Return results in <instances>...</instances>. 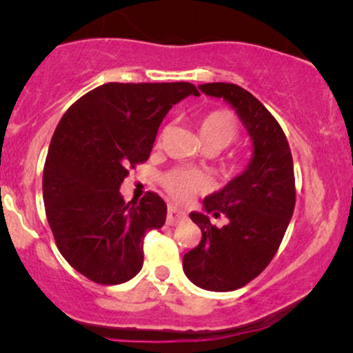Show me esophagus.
Returning a JSON list of instances; mask_svg holds the SVG:
<instances>
[{
    "instance_id": "obj_1",
    "label": "esophagus",
    "mask_w": 353,
    "mask_h": 353,
    "mask_svg": "<svg viewBox=\"0 0 353 353\" xmlns=\"http://www.w3.org/2000/svg\"><path fill=\"white\" fill-rule=\"evenodd\" d=\"M185 219V212H182L177 208H174V205H169V210H168V224L169 225H177L179 222H182Z\"/></svg>"
}]
</instances>
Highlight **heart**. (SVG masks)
<instances>
[{"label": "heart", "instance_id": "1", "mask_svg": "<svg viewBox=\"0 0 353 353\" xmlns=\"http://www.w3.org/2000/svg\"><path fill=\"white\" fill-rule=\"evenodd\" d=\"M199 134L209 151H221L239 137V124L228 109H214L201 119ZM242 157H229L222 163V171L236 174L242 169ZM163 185L176 201H188L192 194L199 192L208 185L204 174L196 169L176 168L163 176Z\"/></svg>", "mask_w": 353, "mask_h": 353}]
</instances>
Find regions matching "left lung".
Wrapping results in <instances>:
<instances>
[{"label": "left lung", "mask_w": 353, "mask_h": 353, "mask_svg": "<svg viewBox=\"0 0 353 353\" xmlns=\"http://www.w3.org/2000/svg\"><path fill=\"white\" fill-rule=\"evenodd\" d=\"M199 89L229 101L254 141L249 168L205 197L204 214H189L202 239L184 255L185 275L201 289L229 292L254 281L279 250L295 208L294 161L281 124L249 91L230 83ZM210 213L225 215L228 224L216 228Z\"/></svg>", "instance_id": "obj_1"}]
</instances>
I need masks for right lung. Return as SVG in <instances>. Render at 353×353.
Segmentation results:
<instances>
[{"label":"right lung","instance_id":"1","mask_svg":"<svg viewBox=\"0 0 353 353\" xmlns=\"http://www.w3.org/2000/svg\"><path fill=\"white\" fill-rule=\"evenodd\" d=\"M189 94L199 91L184 81L106 83L61 117L44 163V209L61 255L89 281L117 285L143 269L144 234L163 228L168 205L152 190L125 204L119 188Z\"/></svg>","mask_w":353,"mask_h":353}]
</instances>
